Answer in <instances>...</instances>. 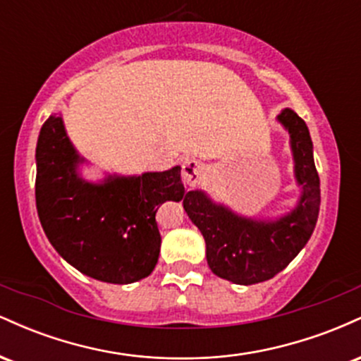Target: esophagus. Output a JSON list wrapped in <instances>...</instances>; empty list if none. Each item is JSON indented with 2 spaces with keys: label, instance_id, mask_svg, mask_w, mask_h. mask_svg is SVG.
<instances>
[{
  "label": "esophagus",
  "instance_id": "1",
  "mask_svg": "<svg viewBox=\"0 0 361 361\" xmlns=\"http://www.w3.org/2000/svg\"><path fill=\"white\" fill-rule=\"evenodd\" d=\"M205 164H202L200 161L197 159H185L183 166H181V176H183V181L188 186H195L200 183V180L205 176Z\"/></svg>",
  "mask_w": 361,
  "mask_h": 361
}]
</instances>
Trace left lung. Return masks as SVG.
<instances>
[{
	"mask_svg": "<svg viewBox=\"0 0 361 361\" xmlns=\"http://www.w3.org/2000/svg\"><path fill=\"white\" fill-rule=\"evenodd\" d=\"M276 122L287 130L299 186L295 205L276 217L243 215L205 190L185 195V212L205 239L209 268L235 285H252L273 279L304 250L316 227L321 186L314 164L309 128L293 110L283 109Z\"/></svg>",
	"mask_w": 361,
	"mask_h": 361,
	"instance_id": "left-lung-1",
	"label": "left lung"
}]
</instances>
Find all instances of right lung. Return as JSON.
<instances>
[{"instance_id":"obj_1","label":"right lung","mask_w":361,"mask_h":361,"mask_svg":"<svg viewBox=\"0 0 361 361\" xmlns=\"http://www.w3.org/2000/svg\"><path fill=\"white\" fill-rule=\"evenodd\" d=\"M35 163L37 212L61 258L105 283L151 275L161 250L157 209L185 197L180 166L140 175L105 171L88 180L82 168L91 163L74 147L61 111L40 128Z\"/></svg>"}]
</instances>
